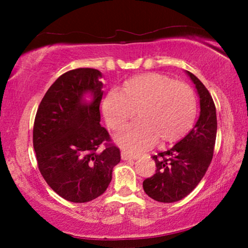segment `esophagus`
Here are the masks:
<instances>
[{"label": "esophagus", "instance_id": "obj_1", "mask_svg": "<svg viewBox=\"0 0 248 248\" xmlns=\"http://www.w3.org/2000/svg\"><path fill=\"white\" fill-rule=\"evenodd\" d=\"M122 159L123 160H132V159H138L139 155H133V154H130V152L127 151H122Z\"/></svg>", "mask_w": 248, "mask_h": 248}]
</instances>
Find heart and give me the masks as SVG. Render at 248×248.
<instances>
[{
    "instance_id": "1",
    "label": "heart",
    "mask_w": 248,
    "mask_h": 248,
    "mask_svg": "<svg viewBox=\"0 0 248 248\" xmlns=\"http://www.w3.org/2000/svg\"><path fill=\"white\" fill-rule=\"evenodd\" d=\"M108 126L121 132L133 120L138 122L116 139L128 151H140L158 142V147L182 140L194 125L198 101L194 90L185 82L160 73H144L125 81L118 93H109L103 101Z\"/></svg>"
}]
</instances>
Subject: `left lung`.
I'll use <instances>...</instances> for the list:
<instances>
[{"label":"left lung","instance_id":"obj_1","mask_svg":"<svg viewBox=\"0 0 248 248\" xmlns=\"http://www.w3.org/2000/svg\"><path fill=\"white\" fill-rule=\"evenodd\" d=\"M200 97L199 120L184 139L167 151L152 155L155 174L143 181V189L158 202L172 203L194 189L211 164L217 137V113L211 94L194 74L186 71Z\"/></svg>","mask_w":248,"mask_h":248}]
</instances>
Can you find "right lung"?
I'll return each mask as SVG.
<instances>
[{
  "instance_id": "obj_1",
  "label": "right lung",
  "mask_w": 248,
  "mask_h": 248,
  "mask_svg": "<svg viewBox=\"0 0 248 248\" xmlns=\"http://www.w3.org/2000/svg\"><path fill=\"white\" fill-rule=\"evenodd\" d=\"M101 72L76 69L47 90L33 123L32 142L40 174L66 201H93L106 191L121 152L100 125ZM90 93L88 103L84 96ZM101 143L103 152L96 150Z\"/></svg>"
}]
</instances>
